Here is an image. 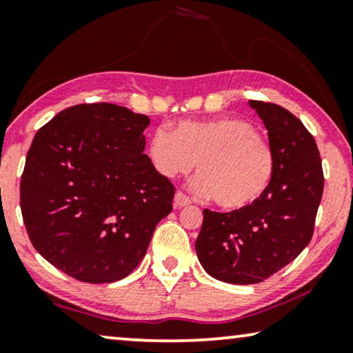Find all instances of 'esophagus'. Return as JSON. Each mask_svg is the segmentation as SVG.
Returning <instances> with one entry per match:
<instances>
[{
  "mask_svg": "<svg viewBox=\"0 0 353 353\" xmlns=\"http://www.w3.org/2000/svg\"><path fill=\"white\" fill-rule=\"evenodd\" d=\"M190 204H191V199L185 194V192H181V191H176L175 192V199H173V205H175L176 209H181V207H186V205H190Z\"/></svg>",
  "mask_w": 353,
  "mask_h": 353,
  "instance_id": "obj_1",
  "label": "esophagus"
}]
</instances>
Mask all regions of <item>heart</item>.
Wrapping results in <instances>:
<instances>
[{
  "label": "heart",
  "instance_id": "b5f03b06",
  "mask_svg": "<svg viewBox=\"0 0 353 353\" xmlns=\"http://www.w3.org/2000/svg\"><path fill=\"white\" fill-rule=\"evenodd\" d=\"M148 157L159 175L176 178L194 167L192 190L214 197L225 210L254 204L274 175V151L252 123L236 117L186 120L173 128L154 130Z\"/></svg>",
  "mask_w": 353,
  "mask_h": 353
}]
</instances>
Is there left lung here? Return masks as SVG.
I'll return each mask as SVG.
<instances>
[{
	"mask_svg": "<svg viewBox=\"0 0 353 353\" xmlns=\"http://www.w3.org/2000/svg\"><path fill=\"white\" fill-rule=\"evenodd\" d=\"M249 104L268 130L276 159L273 180L244 209H205L196 239L205 272L231 284L262 283L307 248L325 186L316 143L301 120L278 104Z\"/></svg>",
	"mask_w": 353,
	"mask_h": 353,
	"instance_id": "obj_1",
	"label": "left lung"
}]
</instances>
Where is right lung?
Wrapping results in <instances>:
<instances>
[{
  "instance_id": "obj_1",
  "label": "right lung",
  "mask_w": 353,
  "mask_h": 353,
  "mask_svg": "<svg viewBox=\"0 0 353 353\" xmlns=\"http://www.w3.org/2000/svg\"><path fill=\"white\" fill-rule=\"evenodd\" d=\"M149 123L117 104H79L33 138L21 180L23 223L33 248L69 276H128L172 212L175 186L143 152Z\"/></svg>"
}]
</instances>
